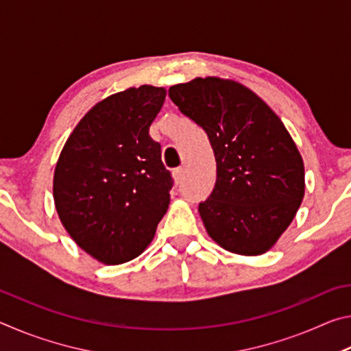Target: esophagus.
Returning <instances> with one entry per match:
<instances>
[{
  "label": "esophagus",
  "mask_w": 351,
  "mask_h": 351,
  "mask_svg": "<svg viewBox=\"0 0 351 351\" xmlns=\"http://www.w3.org/2000/svg\"><path fill=\"white\" fill-rule=\"evenodd\" d=\"M182 176H184V169L182 167H178V169L173 170V180H175L176 184L182 180Z\"/></svg>",
  "instance_id": "1"
}]
</instances>
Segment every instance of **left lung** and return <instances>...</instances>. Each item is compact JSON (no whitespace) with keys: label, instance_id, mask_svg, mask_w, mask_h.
<instances>
[{"label":"left lung","instance_id":"1","mask_svg":"<svg viewBox=\"0 0 351 351\" xmlns=\"http://www.w3.org/2000/svg\"><path fill=\"white\" fill-rule=\"evenodd\" d=\"M169 96L204 128L215 153V187L198 207L207 234L229 252H268L305 195L304 159L280 117L245 85L219 77L178 83Z\"/></svg>","mask_w":351,"mask_h":351}]
</instances>
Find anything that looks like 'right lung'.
I'll return each instance as SVG.
<instances>
[{
	"instance_id": "1",
	"label": "right lung",
	"mask_w": 351,
	"mask_h": 351,
	"mask_svg": "<svg viewBox=\"0 0 351 351\" xmlns=\"http://www.w3.org/2000/svg\"><path fill=\"white\" fill-rule=\"evenodd\" d=\"M164 88L111 94L82 117L54 171L58 218L77 245L105 265L133 260L150 245L173 186L161 145L148 134Z\"/></svg>"
}]
</instances>
